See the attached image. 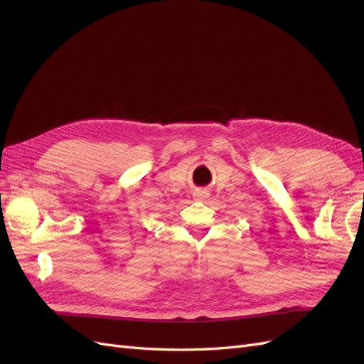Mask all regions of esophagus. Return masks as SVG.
I'll use <instances>...</instances> for the list:
<instances>
[{
  "label": "esophagus",
  "instance_id": "obj_1",
  "mask_svg": "<svg viewBox=\"0 0 364 364\" xmlns=\"http://www.w3.org/2000/svg\"><path fill=\"white\" fill-rule=\"evenodd\" d=\"M209 197V191L206 188H197L194 191V199L196 200H205Z\"/></svg>",
  "mask_w": 364,
  "mask_h": 364
}]
</instances>
